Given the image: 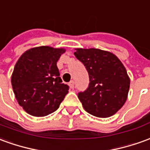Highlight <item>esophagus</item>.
Masks as SVG:
<instances>
[{
    "mask_svg": "<svg viewBox=\"0 0 150 150\" xmlns=\"http://www.w3.org/2000/svg\"><path fill=\"white\" fill-rule=\"evenodd\" d=\"M69 85L70 89H72V90H73V88H74V81H71Z\"/></svg>",
    "mask_w": 150,
    "mask_h": 150,
    "instance_id": "1",
    "label": "esophagus"
}]
</instances>
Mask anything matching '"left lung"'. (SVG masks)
<instances>
[{"label":"left lung","mask_w":150,"mask_h":150,"mask_svg":"<svg viewBox=\"0 0 150 150\" xmlns=\"http://www.w3.org/2000/svg\"><path fill=\"white\" fill-rule=\"evenodd\" d=\"M74 55L86 66L90 84L78 98L84 109L99 118L110 117L124 106L130 79L124 64L113 53L97 48H76Z\"/></svg>","instance_id":"8db88e82"}]
</instances>
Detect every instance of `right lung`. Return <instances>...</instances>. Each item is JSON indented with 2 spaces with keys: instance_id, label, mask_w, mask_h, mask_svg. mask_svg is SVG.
Segmentation results:
<instances>
[{
  "instance_id": "1",
  "label": "right lung",
  "mask_w": 150,
  "mask_h": 150,
  "mask_svg": "<svg viewBox=\"0 0 150 150\" xmlns=\"http://www.w3.org/2000/svg\"><path fill=\"white\" fill-rule=\"evenodd\" d=\"M64 48L48 46L27 50L17 61L11 77L18 104L28 114L43 117L56 111L69 92L61 83L56 63Z\"/></svg>"
}]
</instances>
